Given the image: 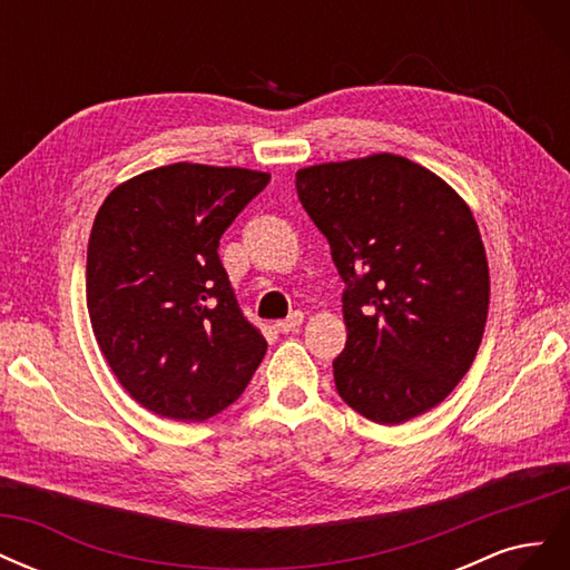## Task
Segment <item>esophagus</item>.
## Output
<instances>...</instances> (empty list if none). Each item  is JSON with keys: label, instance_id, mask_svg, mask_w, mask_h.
<instances>
[{"label": "esophagus", "instance_id": "34e87169", "mask_svg": "<svg viewBox=\"0 0 570 570\" xmlns=\"http://www.w3.org/2000/svg\"><path fill=\"white\" fill-rule=\"evenodd\" d=\"M302 321H304V314H302V312H295V314H289L287 318L275 323V327H278L281 333H292V331H297V327L302 325Z\"/></svg>", "mask_w": 570, "mask_h": 570}]
</instances>
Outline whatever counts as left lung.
<instances>
[{
	"instance_id": "1",
	"label": "left lung",
	"mask_w": 570,
	"mask_h": 570,
	"mask_svg": "<svg viewBox=\"0 0 570 570\" xmlns=\"http://www.w3.org/2000/svg\"><path fill=\"white\" fill-rule=\"evenodd\" d=\"M297 195L347 283L340 396L381 425L435 409L469 373L488 321L490 268L469 204L390 151L299 168Z\"/></svg>"
}]
</instances>
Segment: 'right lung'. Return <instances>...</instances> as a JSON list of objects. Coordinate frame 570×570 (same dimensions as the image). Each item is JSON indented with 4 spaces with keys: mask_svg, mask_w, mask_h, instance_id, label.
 <instances>
[{
    "mask_svg": "<svg viewBox=\"0 0 570 570\" xmlns=\"http://www.w3.org/2000/svg\"><path fill=\"white\" fill-rule=\"evenodd\" d=\"M268 180L180 161L120 183L99 206L88 245L92 333L118 383L157 416L212 419L262 364L268 344L237 304L218 243Z\"/></svg>",
    "mask_w": 570,
    "mask_h": 570,
    "instance_id": "1",
    "label": "right lung"
}]
</instances>
